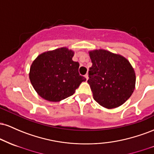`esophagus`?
<instances>
[{"instance_id": "34e87169", "label": "esophagus", "mask_w": 154, "mask_h": 154, "mask_svg": "<svg viewBox=\"0 0 154 154\" xmlns=\"http://www.w3.org/2000/svg\"><path fill=\"white\" fill-rule=\"evenodd\" d=\"M85 77L86 79H87V80H88V78H89V77H88V74H86V75H85Z\"/></svg>"}]
</instances>
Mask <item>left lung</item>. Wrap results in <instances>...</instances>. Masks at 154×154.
I'll return each mask as SVG.
<instances>
[{
    "instance_id": "obj_1",
    "label": "left lung",
    "mask_w": 154,
    "mask_h": 154,
    "mask_svg": "<svg viewBox=\"0 0 154 154\" xmlns=\"http://www.w3.org/2000/svg\"><path fill=\"white\" fill-rule=\"evenodd\" d=\"M93 65L88 80L93 98L106 109L119 107L131 96L135 88V73L126 58L98 49L89 51Z\"/></svg>"
}]
</instances>
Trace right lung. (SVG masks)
<instances>
[{
  "instance_id": "1",
  "label": "right lung",
  "mask_w": 154,
  "mask_h": 154,
  "mask_svg": "<svg viewBox=\"0 0 154 154\" xmlns=\"http://www.w3.org/2000/svg\"><path fill=\"white\" fill-rule=\"evenodd\" d=\"M75 52L66 47L40 54L33 61L29 77L37 93L45 100L61 101L75 93L86 80L79 75V64L72 60Z\"/></svg>"
}]
</instances>
